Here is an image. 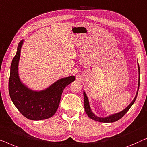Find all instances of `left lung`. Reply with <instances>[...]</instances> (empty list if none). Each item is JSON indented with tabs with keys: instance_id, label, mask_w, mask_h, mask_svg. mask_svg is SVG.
<instances>
[{
	"instance_id": "left-lung-1",
	"label": "left lung",
	"mask_w": 147,
	"mask_h": 147,
	"mask_svg": "<svg viewBox=\"0 0 147 147\" xmlns=\"http://www.w3.org/2000/svg\"><path fill=\"white\" fill-rule=\"evenodd\" d=\"M138 74H139V80H138V90H137V92H136V94L135 97V98H134V100L132 101V102L127 107V108L124 109V110L123 111H121V112L117 113V114L110 115V116H109V117H107L105 118H100V117H96V116H95L94 115V113L91 111V109H90V108L89 102H88V98H87V96H86L85 92H84L83 95H84V110H85V112L86 114H87L88 117H89L90 119H92V120H94V121H96L98 122H101V123H113V122L117 121L118 120L121 119V118L123 117V116L128 112V111H129L130 108L132 107V105H133V103L135 102V101L136 98V96H137L138 92V88H139V85H140V68H139V65H138Z\"/></svg>"
}]
</instances>
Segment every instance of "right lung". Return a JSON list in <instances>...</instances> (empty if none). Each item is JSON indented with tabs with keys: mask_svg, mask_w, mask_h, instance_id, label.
Returning <instances> with one entry per match:
<instances>
[{
	"mask_svg": "<svg viewBox=\"0 0 147 147\" xmlns=\"http://www.w3.org/2000/svg\"><path fill=\"white\" fill-rule=\"evenodd\" d=\"M22 43L23 40L18 43L17 52L11 63L9 81L10 96L14 106L27 119L33 121L49 119L57 111L63 90L75 78L70 76L61 78L42 91H33L28 88L20 80L18 73Z\"/></svg>",
	"mask_w": 147,
	"mask_h": 147,
	"instance_id": "1",
	"label": "right lung"
}]
</instances>
